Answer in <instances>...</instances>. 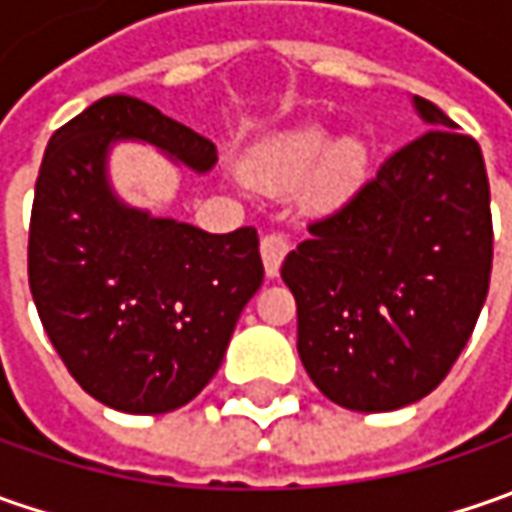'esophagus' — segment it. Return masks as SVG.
I'll list each match as a JSON object with an SVG mask.
<instances>
[{
    "label": "esophagus",
    "instance_id": "obj_1",
    "mask_svg": "<svg viewBox=\"0 0 512 512\" xmlns=\"http://www.w3.org/2000/svg\"><path fill=\"white\" fill-rule=\"evenodd\" d=\"M287 239L279 236V233H267L262 239V262H265V273L273 279L279 276V267H282V259L287 256Z\"/></svg>",
    "mask_w": 512,
    "mask_h": 512
}]
</instances>
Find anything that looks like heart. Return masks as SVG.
<instances>
[{
    "mask_svg": "<svg viewBox=\"0 0 512 512\" xmlns=\"http://www.w3.org/2000/svg\"><path fill=\"white\" fill-rule=\"evenodd\" d=\"M367 145L362 139L333 142L322 125H302L270 136L253 153V176L265 185H296L313 176V193L322 205L347 202L367 176Z\"/></svg>",
    "mask_w": 512,
    "mask_h": 512,
    "instance_id": "heart-1",
    "label": "heart"
}]
</instances>
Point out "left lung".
Here are the masks:
<instances>
[{"label": "left lung", "instance_id": "left-lung-1", "mask_svg": "<svg viewBox=\"0 0 512 512\" xmlns=\"http://www.w3.org/2000/svg\"><path fill=\"white\" fill-rule=\"evenodd\" d=\"M427 133L310 222L282 279L299 359L330 402L387 413L433 393L482 313L493 222L479 142L413 96Z\"/></svg>", "mask_w": 512, "mask_h": 512}]
</instances>
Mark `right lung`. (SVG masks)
<instances>
[{
  "instance_id": "add662e5",
  "label": "right lung",
  "mask_w": 512,
  "mask_h": 512,
  "mask_svg": "<svg viewBox=\"0 0 512 512\" xmlns=\"http://www.w3.org/2000/svg\"><path fill=\"white\" fill-rule=\"evenodd\" d=\"M139 142L205 176L216 148L133 96H105L50 136L33 196L30 293L70 376L96 402L156 416L196 399L262 287L253 227L205 233L125 202L110 150Z\"/></svg>"
}]
</instances>
